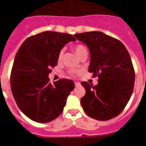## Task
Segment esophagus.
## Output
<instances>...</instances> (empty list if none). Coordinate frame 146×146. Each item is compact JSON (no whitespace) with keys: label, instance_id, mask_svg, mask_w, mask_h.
I'll use <instances>...</instances> for the list:
<instances>
[{"label":"esophagus","instance_id":"1","mask_svg":"<svg viewBox=\"0 0 146 146\" xmlns=\"http://www.w3.org/2000/svg\"><path fill=\"white\" fill-rule=\"evenodd\" d=\"M74 84H75L76 87H80V86H81L80 83V82H74Z\"/></svg>","mask_w":146,"mask_h":146}]
</instances>
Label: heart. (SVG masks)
<instances>
[{"label": "heart", "mask_w": 146, "mask_h": 146, "mask_svg": "<svg viewBox=\"0 0 146 146\" xmlns=\"http://www.w3.org/2000/svg\"><path fill=\"white\" fill-rule=\"evenodd\" d=\"M74 52H76V54H77V55L78 56L79 58H80L81 56H82V55L84 53H86V52H87V50H86V47L83 46V45L82 44H77L74 46ZM64 49H61V50H60V52H59L58 53V61H60V60H61V59L63 58V56H64ZM76 73H77V72L74 70H70L69 71V74H70L72 77H74V75L76 74Z\"/></svg>", "instance_id": "obj_1"}]
</instances>
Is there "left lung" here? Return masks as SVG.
<instances>
[{"label": "left lung", "mask_w": 146, "mask_h": 146, "mask_svg": "<svg viewBox=\"0 0 146 146\" xmlns=\"http://www.w3.org/2000/svg\"><path fill=\"white\" fill-rule=\"evenodd\" d=\"M74 36L88 48V72L99 78L95 86L81 82L86 89L80 100L82 109L88 116L99 121L118 116L129 101L135 84V70L128 51L119 40L102 32Z\"/></svg>", "instance_id": "obj_1"}]
</instances>
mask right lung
Here are the masks:
<instances>
[{"label":"right lung","mask_w":146,"mask_h":146,"mask_svg":"<svg viewBox=\"0 0 146 146\" xmlns=\"http://www.w3.org/2000/svg\"><path fill=\"white\" fill-rule=\"evenodd\" d=\"M76 41L68 33L45 31L30 36L22 44L11 72V89L18 108L38 123H47L59 116L74 89L71 80L49 82L51 68L57 65L60 50Z\"/></svg>","instance_id":"obj_1"}]
</instances>
